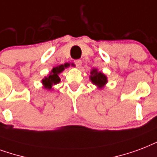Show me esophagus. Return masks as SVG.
<instances>
[{
  "label": "esophagus",
  "mask_w": 157,
  "mask_h": 157,
  "mask_svg": "<svg viewBox=\"0 0 157 157\" xmlns=\"http://www.w3.org/2000/svg\"><path fill=\"white\" fill-rule=\"evenodd\" d=\"M74 63H75V64H76L77 67H81V63H81V60H76V61H75Z\"/></svg>",
  "instance_id": "obj_1"
}]
</instances>
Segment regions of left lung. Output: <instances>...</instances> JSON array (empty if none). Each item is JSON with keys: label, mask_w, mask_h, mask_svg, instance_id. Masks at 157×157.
Segmentation results:
<instances>
[{"label": "left lung", "mask_w": 157, "mask_h": 157, "mask_svg": "<svg viewBox=\"0 0 157 157\" xmlns=\"http://www.w3.org/2000/svg\"><path fill=\"white\" fill-rule=\"evenodd\" d=\"M89 78L91 83L96 86L99 90L103 89L108 83L107 76L101 71H99L97 68H93L90 71V76H89Z\"/></svg>", "instance_id": "1"}]
</instances>
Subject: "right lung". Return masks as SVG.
Listing matches in <instances>:
<instances>
[{
	"label": "right lung",
	"instance_id": "obj_1",
	"mask_svg": "<svg viewBox=\"0 0 157 157\" xmlns=\"http://www.w3.org/2000/svg\"><path fill=\"white\" fill-rule=\"evenodd\" d=\"M72 66V64H71ZM70 67V63H64L62 65L57 66L51 70L48 75L47 76H44V78L41 81L42 85H43V88L48 90H53L52 87L54 86L55 85H57L61 81V79L58 76L61 72H63V71L65 70L66 68Z\"/></svg>",
	"mask_w": 157,
	"mask_h": 157
}]
</instances>
